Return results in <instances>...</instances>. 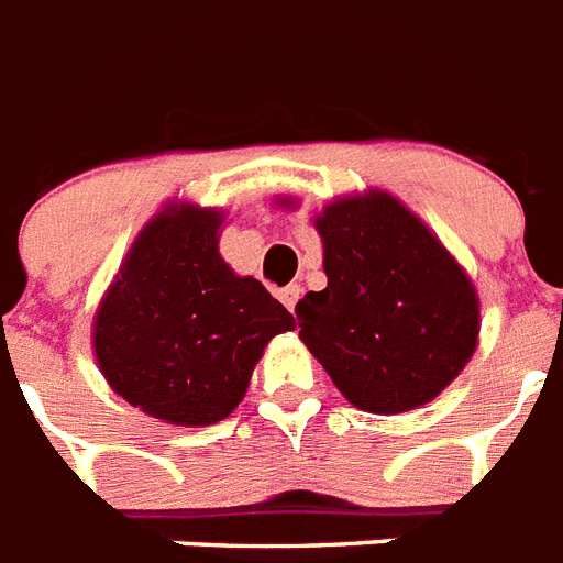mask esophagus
<instances>
[{"mask_svg": "<svg viewBox=\"0 0 563 563\" xmlns=\"http://www.w3.org/2000/svg\"><path fill=\"white\" fill-rule=\"evenodd\" d=\"M278 299H282V305H285L287 310H296V301L301 299V285H287V287H282V290H278Z\"/></svg>", "mask_w": 563, "mask_h": 563, "instance_id": "1", "label": "esophagus"}]
</instances>
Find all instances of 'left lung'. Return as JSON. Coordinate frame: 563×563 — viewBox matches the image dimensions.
<instances>
[{
    "mask_svg": "<svg viewBox=\"0 0 563 563\" xmlns=\"http://www.w3.org/2000/svg\"><path fill=\"white\" fill-rule=\"evenodd\" d=\"M328 287L296 305L299 336L356 408L399 415L438 397L475 354V287L420 218L385 192L316 218Z\"/></svg>",
    "mask_w": 563,
    "mask_h": 563,
    "instance_id": "1",
    "label": "left lung"
}]
</instances>
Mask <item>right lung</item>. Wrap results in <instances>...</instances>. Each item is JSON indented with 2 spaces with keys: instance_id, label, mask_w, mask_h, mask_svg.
I'll list each match as a JSON object with an SVG mask.
<instances>
[{
  "instance_id": "add662e5",
  "label": "right lung",
  "mask_w": 563,
  "mask_h": 563,
  "mask_svg": "<svg viewBox=\"0 0 563 563\" xmlns=\"http://www.w3.org/2000/svg\"><path fill=\"white\" fill-rule=\"evenodd\" d=\"M218 209L180 203L143 227L95 322V354L132 406L175 426L230 417L292 316L218 253Z\"/></svg>"
}]
</instances>
